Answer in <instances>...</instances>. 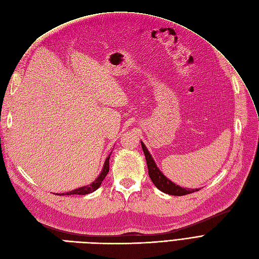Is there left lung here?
Wrapping results in <instances>:
<instances>
[{"mask_svg":"<svg viewBox=\"0 0 259 259\" xmlns=\"http://www.w3.org/2000/svg\"><path fill=\"white\" fill-rule=\"evenodd\" d=\"M141 147H142V150H144V153L146 156L148 170H149V177L151 178V180H152V182L154 183V185L159 191H162L163 193H166L169 195H174V196H183V195H187V194L199 191V189H196V190L185 189V187L176 185L172 181L169 180L168 178H166L163 175V172L159 170L158 167L156 166V164L154 162L153 157L151 156L147 147L145 146V144L142 141H141Z\"/></svg>","mask_w":259,"mask_h":259,"instance_id":"8db88e82","label":"left lung"}]
</instances>
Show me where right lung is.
<instances>
[{
  "label": "right lung",
  "mask_w": 259,
  "mask_h": 259,
  "mask_svg": "<svg viewBox=\"0 0 259 259\" xmlns=\"http://www.w3.org/2000/svg\"><path fill=\"white\" fill-rule=\"evenodd\" d=\"M109 158H110V154L109 156L106 158L105 163H104V167L102 169V172L100 174V176L96 178L95 181L92 182L91 184L89 185H85V186H82V187H79V189H76L72 192H67V193H63V194H59L60 196L61 195H85V194H90V193H93L94 191H96L99 187L101 186L103 180L105 179V177L107 176V174L109 172Z\"/></svg>",
  "instance_id": "right-lung-1"
}]
</instances>
